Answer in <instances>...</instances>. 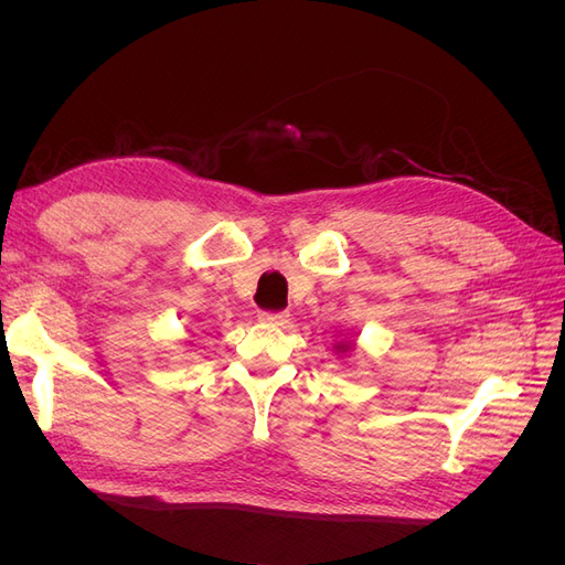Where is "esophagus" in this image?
I'll use <instances>...</instances> for the list:
<instances>
[{
    "label": "esophagus",
    "mask_w": 565,
    "mask_h": 565,
    "mask_svg": "<svg viewBox=\"0 0 565 565\" xmlns=\"http://www.w3.org/2000/svg\"><path fill=\"white\" fill-rule=\"evenodd\" d=\"M259 320L268 322V324H278V328H282V324L289 322V313L287 311H280V313H259Z\"/></svg>",
    "instance_id": "34e87169"
}]
</instances>
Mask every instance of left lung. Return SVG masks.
Instances as JSON below:
<instances>
[{"label":"left lung","instance_id":"8db88e82","mask_svg":"<svg viewBox=\"0 0 565 565\" xmlns=\"http://www.w3.org/2000/svg\"><path fill=\"white\" fill-rule=\"evenodd\" d=\"M353 351V341L351 339H341L334 344V353L337 355H349Z\"/></svg>","mask_w":565,"mask_h":565}]
</instances>
